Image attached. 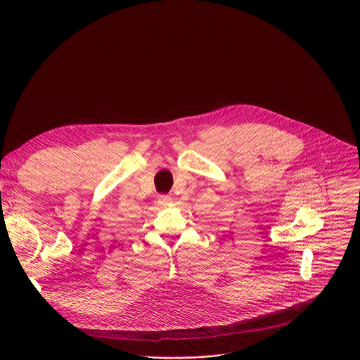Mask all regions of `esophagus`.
<instances>
[{
	"mask_svg": "<svg viewBox=\"0 0 360 360\" xmlns=\"http://www.w3.org/2000/svg\"><path fill=\"white\" fill-rule=\"evenodd\" d=\"M158 202H160V205H162V207H167V205H169L172 202V198L168 195H161Z\"/></svg>",
	"mask_w": 360,
	"mask_h": 360,
	"instance_id": "34e87169",
	"label": "esophagus"
}]
</instances>
